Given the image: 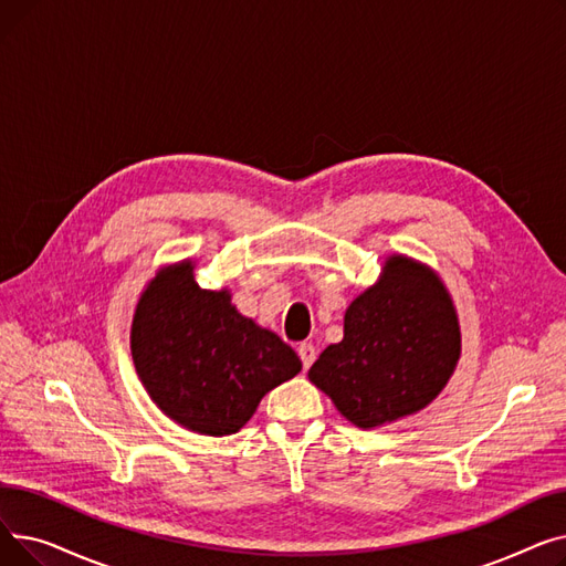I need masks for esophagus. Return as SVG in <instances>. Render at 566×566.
I'll return each instance as SVG.
<instances>
[{"mask_svg":"<svg viewBox=\"0 0 566 566\" xmlns=\"http://www.w3.org/2000/svg\"><path fill=\"white\" fill-rule=\"evenodd\" d=\"M298 355H301V360H303V367L310 369L312 363L316 360V348L312 344H301L298 346Z\"/></svg>","mask_w":566,"mask_h":566,"instance_id":"esophagus-1","label":"esophagus"}]
</instances>
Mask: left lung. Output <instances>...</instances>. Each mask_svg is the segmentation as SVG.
I'll use <instances>...</instances> for the list:
<instances>
[{
  "instance_id": "left-lung-1",
  "label": "left lung",
  "mask_w": 566,
  "mask_h": 566,
  "mask_svg": "<svg viewBox=\"0 0 566 566\" xmlns=\"http://www.w3.org/2000/svg\"><path fill=\"white\" fill-rule=\"evenodd\" d=\"M459 358L448 286L427 263L390 254L378 280L348 305L344 339L325 348L307 376L350 424L376 429L424 410Z\"/></svg>"
}]
</instances>
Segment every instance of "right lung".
Returning a JSON list of instances; mask_svg holds the SVG:
<instances>
[{
  "label": "right lung",
  "mask_w": 566,
  "mask_h": 566,
  "mask_svg": "<svg viewBox=\"0 0 566 566\" xmlns=\"http://www.w3.org/2000/svg\"><path fill=\"white\" fill-rule=\"evenodd\" d=\"M130 350L167 418L216 438L241 431L259 401L303 369L289 344L235 310L227 286L201 289L192 259L163 265L146 282Z\"/></svg>",
  "instance_id": "obj_1"
}]
</instances>
